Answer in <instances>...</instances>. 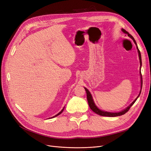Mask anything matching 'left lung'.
Here are the masks:
<instances>
[{
    "label": "left lung",
    "mask_w": 151,
    "mask_h": 151,
    "mask_svg": "<svg viewBox=\"0 0 151 151\" xmlns=\"http://www.w3.org/2000/svg\"><path fill=\"white\" fill-rule=\"evenodd\" d=\"M122 31L124 33H125L126 34H127V36H129V37H131V38L132 39V40H133L134 42V43L136 45L137 49V52H138V53H139V60H140V64H141V65H142V61H141V52H140V51H139V48H138V47H137V43H136V41H135V40H134V38L133 37H132L131 34H129V33H128L126 30H124V29H122ZM141 83H142V75H141ZM85 91H86V96H87V100H88V105H89V106H90V108H91V109L93 111V112L96 113V114H98V115L102 116H108V117H116V116H119L123 115V114H124L125 113H126L127 112V111L129 110L130 108L134 104V103L136 102V101L137 100V99L138 98V97L139 96V95H140L141 92V91H140V93H139V96L135 99L134 101L126 109H124L123 111H121V112H119V113H109V112H106V111H101V110L99 109L96 107V106L95 105V104H94V101H93V98H92V96H91V94L90 92L86 88H85Z\"/></svg>",
    "instance_id": "obj_1"
}]
</instances>
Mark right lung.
Returning <instances> with one entry per match:
<instances>
[{
	"instance_id": "obj_1",
	"label": "right lung",
	"mask_w": 151,
	"mask_h": 151,
	"mask_svg": "<svg viewBox=\"0 0 151 151\" xmlns=\"http://www.w3.org/2000/svg\"><path fill=\"white\" fill-rule=\"evenodd\" d=\"M63 109H64V108H63V109H62V110H61V111H60V113H58V114H57V115H55V116H53V117H52V118H55V117H56V116H58V115H59V114H61V113H62V112H63Z\"/></svg>"
}]
</instances>
